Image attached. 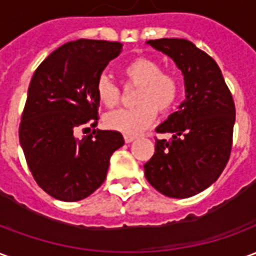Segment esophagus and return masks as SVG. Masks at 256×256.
Returning <instances> with one entry per match:
<instances>
[{
    "mask_svg": "<svg viewBox=\"0 0 256 256\" xmlns=\"http://www.w3.org/2000/svg\"><path fill=\"white\" fill-rule=\"evenodd\" d=\"M123 138H124V142H132V141H134V140H136V137H134V136H130V134H124V136H123Z\"/></svg>",
    "mask_w": 256,
    "mask_h": 256,
    "instance_id": "1",
    "label": "esophagus"
}]
</instances>
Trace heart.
I'll list each match as a JSON object with an SVG mask.
<instances>
[{
  "label": "heart",
  "instance_id": "heart-1",
  "mask_svg": "<svg viewBox=\"0 0 256 256\" xmlns=\"http://www.w3.org/2000/svg\"><path fill=\"white\" fill-rule=\"evenodd\" d=\"M123 74L128 84L138 86L134 97L138 106L106 114L104 124L120 133L138 134L154 123L158 111L164 114L174 108L181 96V79L172 71L162 70L155 60L145 58L130 62ZM94 90L106 108H114L120 101L119 86L106 74L97 78Z\"/></svg>",
  "mask_w": 256,
  "mask_h": 256
}]
</instances>
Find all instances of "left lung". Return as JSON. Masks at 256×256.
<instances>
[{
	"instance_id": "left-lung-1",
	"label": "left lung",
	"mask_w": 256,
	"mask_h": 256,
	"mask_svg": "<svg viewBox=\"0 0 256 256\" xmlns=\"http://www.w3.org/2000/svg\"><path fill=\"white\" fill-rule=\"evenodd\" d=\"M148 45L172 58L184 75L185 100L156 132L155 154L145 177L164 196L185 198L203 192L224 172L232 150L236 110L218 64L188 40L162 38Z\"/></svg>"
}]
</instances>
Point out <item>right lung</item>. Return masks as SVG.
Returning a JSON list of instances; mask_svg holds the SVG:
<instances>
[{
  "mask_svg": "<svg viewBox=\"0 0 256 256\" xmlns=\"http://www.w3.org/2000/svg\"><path fill=\"white\" fill-rule=\"evenodd\" d=\"M120 42L78 40L48 56L32 75L19 128L20 145L32 177L62 202L88 198L106 181L122 134L93 130L100 101L96 80L122 52Z\"/></svg>",
  "mask_w": 256,
  "mask_h": 256,
  "instance_id": "add662e5",
  "label": "right lung"
}]
</instances>
